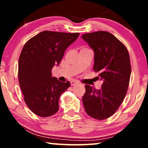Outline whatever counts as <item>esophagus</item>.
Returning a JSON list of instances; mask_svg holds the SVG:
<instances>
[{"label":"esophagus","mask_w":148,"mask_h":148,"mask_svg":"<svg viewBox=\"0 0 148 148\" xmlns=\"http://www.w3.org/2000/svg\"><path fill=\"white\" fill-rule=\"evenodd\" d=\"M78 84V83L75 82V81H71V85L72 86H77V85Z\"/></svg>","instance_id":"34e87169"}]
</instances>
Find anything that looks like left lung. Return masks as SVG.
<instances>
[{
    "label": "left lung",
    "instance_id": "left-lung-1",
    "mask_svg": "<svg viewBox=\"0 0 148 148\" xmlns=\"http://www.w3.org/2000/svg\"><path fill=\"white\" fill-rule=\"evenodd\" d=\"M82 38L94 50V71L103 82L100 90L85 86L84 108L89 116L104 120L114 114L126 96L131 73L129 52L108 32L85 34Z\"/></svg>",
    "mask_w": 148,
    "mask_h": 148
}]
</instances>
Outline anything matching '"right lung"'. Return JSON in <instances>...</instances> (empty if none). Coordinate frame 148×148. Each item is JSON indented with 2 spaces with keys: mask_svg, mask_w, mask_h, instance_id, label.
<instances>
[{
  "mask_svg": "<svg viewBox=\"0 0 148 148\" xmlns=\"http://www.w3.org/2000/svg\"><path fill=\"white\" fill-rule=\"evenodd\" d=\"M79 33L44 31L29 39L21 50L18 62V78L24 101L38 116L47 117L58 110V100L70 86L52 77L66 48Z\"/></svg>",
  "mask_w": 148,
  "mask_h": 148,
  "instance_id": "add662e5",
  "label": "right lung"
}]
</instances>
